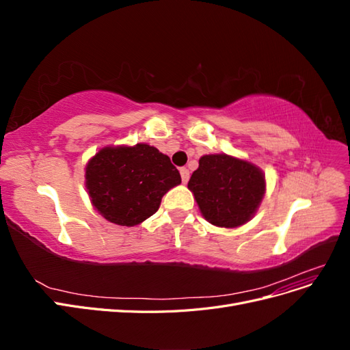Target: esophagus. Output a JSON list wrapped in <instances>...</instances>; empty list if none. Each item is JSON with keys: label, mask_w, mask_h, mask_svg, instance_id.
<instances>
[{"label": "esophagus", "mask_w": 350, "mask_h": 350, "mask_svg": "<svg viewBox=\"0 0 350 350\" xmlns=\"http://www.w3.org/2000/svg\"><path fill=\"white\" fill-rule=\"evenodd\" d=\"M179 172H181V179H183V183L184 184H187L188 183V179H189V171L187 167H181L179 169Z\"/></svg>", "instance_id": "obj_1"}]
</instances>
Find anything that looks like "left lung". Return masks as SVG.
<instances>
[{"instance_id": "1", "label": "left lung", "mask_w": 350, "mask_h": 350, "mask_svg": "<svg viewBox=\"0 0 350 350\" xmlns=\"http://www.w3.org/2000/svg\"><path fill=\"white\" fill-rule=\"evenodd\" d=\"M201 215L219 228H238L256 215L266 193V178L248 161L220 154L200 157L188 181Z\"/></svg>"}]
</instances>
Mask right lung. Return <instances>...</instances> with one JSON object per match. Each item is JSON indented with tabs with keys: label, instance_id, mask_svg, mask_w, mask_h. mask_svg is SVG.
Segmentation results:
<instances>
[{
	"label": "right lung",
	"instance_id": "obj_1",
	"mask_svg": "<svg viewBox=\"0 0 350 350\" xmlns=\"http://www.w3.org/2000/svg\"><path fill=\"white\" fill-rule=\"evenodd\" d=\"M179 184L171 159L146 143L103 147L86 165L93 207L120 226H135L154 215L162 197Z\"/></svg>",
	"mask_w": 350,
	"mask_h": 350
}]
</instances>
